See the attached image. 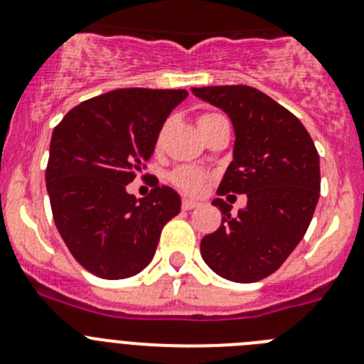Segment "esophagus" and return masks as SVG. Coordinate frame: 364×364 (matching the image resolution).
<instances>
[{"mask_svg": "<svg viewBox=\"0 0 364 364\" xmlns=\"http://www.w3.org/2000/svg\"><path fill=\"white\" fill-rule=\"evenodd\" d=\"M196 205H198V202H196V200H191V198L182 200V209H186V211H191V209H195Z\"/></svg>", "mask_w": 364, "mask_h": 364, "instance_id": "esophagus-1", "label": "esophagus"}]
</instances>
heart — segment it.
Returning <instances> with one entry per match:
<instances>
[{
	"label": "heart",
	"instance_id": "heart-1",
	"mask_svg": "<svg viewBox=\"0 0 364 364\" xmlns=\"http://www.w3.org/2000/svg\"><path fill=\"white\" fill-rule=\"evenodd\" d=\"M216 117L220 115H216V113H204V115H200L198 128L200 126L208 124L209 121H213ZM205 178H208V175L196 168H176L175 171L171 173L173 184L186 193H198L200 189H202V186H204Z\"/></svg>",
	"mask_w": 364,
	"mask_h": 364
}]
</instances>
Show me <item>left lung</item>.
Returning <instances> with one entry per match:
<instances>
[{
    "mask_svg": "<svg viewBox=\"0 0 364 364\" xmlns=\"http://www.w3.org/2000/svg\"><path fill=\"white\" fill-rule=\"evenodd\" d=\"M223 109L235 126L232 162L218 195H247L231 215L222 198V225L200 242L213 271L236 283H252L278 271L311 225L321 189L319 155L298 117L259 90L245 85L191 88Z\"/></svg>",
    "mask_w": 364,
    "mask_h": 364,
    "instance_id": "left-lung-1",
    "label": "left lung"
}]
</instances>
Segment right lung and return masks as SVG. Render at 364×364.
I'll return each instance as SVG.
<instances>
[{"label":"right lung","mask_w":364,"mask_h":364,"mask_svg":"<svg viewBox=\"0 0 364 364\" xmlns=\"http://www.w3.org/2000/svg\"><path fill=\"white\" fill-rule=\"evenodd\" d=\"M186 90L121 88L70 109L50 141L46 189L55 228L86 271L135 276L153 259L180 196L155 182L148 196L126 191L151 159L168 115Z\"/></svg>","instance_id":"right-lung-1"}]
</instances>
